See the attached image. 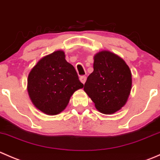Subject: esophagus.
I'll list each match as a JSON object with an SVG mask.
<instances>
[{"label": "esophagus", "instance_id": "34e87169", "mask_svg": "<svg viewBox=\"0 0 160 160\" xmlns=\"http://www.w3.org/2000/svg\"><path fill=\"white\" fill-rule=\"evenodd\" d=\"M86 80H87L86 76H81V77H80V80L81 81V83H84L85 82H86Z\"/></svg>", "mask_w": 160, "mask_h": 160}]
</instances>
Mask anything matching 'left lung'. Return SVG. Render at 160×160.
<instances>
[{"instance_id": "obj_1", "label": "left lung", "mask_w": 160, "mask_h": 160, "mask_svg": "<svg viewBox=\"0 0 160 160\" xmlns=\"http://www.w3.org/2000/svg\"><path fill=\"white\" fill-rule=\"evenodd\" d=\"M93 59V71L88 76L83 90L100 112L114 114L129 97L132 72L122 58L109 51L99 52Z\"/></svg>"}]
</instances>
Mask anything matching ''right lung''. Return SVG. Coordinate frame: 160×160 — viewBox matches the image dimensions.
Segmentation results:
<instances>
[{
  "label": "right lung",
  "instance_id": "1",
  "mask_svg": "<svg viewBox=\"0 0 160 160\" xmlns=\"http://www.w3.org/2000/svg\"><path fill=\"white\" fill-rule=\"evenodd\" d=\"M83 88L75 68L58 50L42 58L28 77V95L34 105L48 115H56L67 108L70 97Z\"/></svg>",
  "mask_w": 160,
  "mask_h": 160
}]
</instances>
